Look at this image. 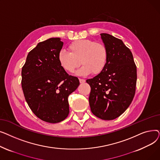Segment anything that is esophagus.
<instances>
[{
	"mask_svg": "<svg viewBox=\"0 0 160 160\" xmlns=\"http://www.w3.org/2000/svg\"><path fill=\"white\" fill-rule=\"evenodd\" d=\"M79 81H80V83H83L86 82V80H84V79H81V78H79Z\"/></svg>",
	"mask_w": 160,
	"mask_h": 160,
	"instance_id": "34e87169",
	"label": "esophagus"
}]
</instances>
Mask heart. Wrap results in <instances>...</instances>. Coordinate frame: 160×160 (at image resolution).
<instances>
[{
  "instance_id": "obj_1",
  "label": "heart",
  "mask_w": 160,
  "mask_h": 160,
  "mask_svg": "<svg viewBox=\"0 0 160 160\" xmlns=\"http://www.w3.org/2000/svg\"><path fill=\"white\" fill-rule=\"evenodd\" d=\"M68 49L69 52L61 50L58 54L59 64L64 71L74 72L80 62L83 65L77 72L78 75L86 76L91 72L98 74L104 69L108 52L102 43L91 39H78L71 43Z\"/></svg>"
}]
</instances>
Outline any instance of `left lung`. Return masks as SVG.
Instances as JSON below:
<instances>
[{
	"instance_id": "1",
	"label": "left lung",
	"mask_w": 160,
	"mask_h": 160,
	"mask_svg": "<svg viewBox=\"0 0 160 160\" xmlns=\"http://www.w3.org/2000/svg\"><path fill=\"white\" fill-rule=\"evenodd\" d=\"M108 52L104 69L86 80L91 87V110L103 120H113L122 114L135 95L137 68L130 50L122 40L100 33Z\"/></svg>"
}]
</instances>
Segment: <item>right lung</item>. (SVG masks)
I'll return each mask as SVG.
<instances>
[{
  "instance_id": "obj_1",
  "label": "right lung",
  "mask_w": 160,
  "mask_h": 160,
  "mask_svg": "<svg viewBox=\"0 0 160 160\" xmlns=\"http://www.w3.org/2000/svg\"><path fill=\"white\" fill-rule=\"evenodd\" d=\"M63 42L59 38L40 42L29 52L22 67L21 86L32 112L42 121L57 123L69 113L68 97L80 84L59 64Z\"/></svg>"
}]
</instances>
